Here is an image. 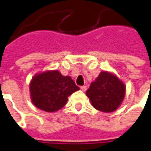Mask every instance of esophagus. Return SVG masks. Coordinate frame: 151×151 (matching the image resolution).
Instances as JSON below:
<instances>
[{
    "instance_id": "34e87169",
    "label": "esophagus",
    "mask_w": 151,
    "mask_h": 151,
    "mask_svg": "<svg viewBox=\"0 0 151 151\" xmlns=\"http://www.w3.org/2000/svg\"><path fill=\"white\" fill-rule=\"evenodd\" d=\"M81 91H85L87 90V87L85 86V85H84V86H81Z\"/></svg>"
}]
</instances>
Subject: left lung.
Listing matches in <instances>:
<instances>
[{
  "mask_svg": "<svg viewBox=\"0 0 151 151\" xmlns=\"http://www.w3.org/2000/svg\"><path fill=\"white\" fill-rule=\"evenodd\" d=\"M126 95V84L109 71H101L86 91L92 106L102 112H112L119 107Z\"/></svg>",
  "mask_w": 151,
  "mask_h": 151,
  "instance_id": "left-lung-1",
  "label": "left lung"
}]
</instances>
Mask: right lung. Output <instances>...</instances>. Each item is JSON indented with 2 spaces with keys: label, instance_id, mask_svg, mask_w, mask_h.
<instances>
[{
  "label": "right lung",
  "instance_id": "add662e5",
  "mask_svg": "<svg viewBox=\"0 0 151 151\" xmlns=\"http://www.w3.org/2000/svg\"><path fill=\"white\" fill-rule=\"evenodd\" d=\"M80 90L70 76H63L57 70L36 73L29 84V92L35 107L47 111H58L67 104L68 97Z\"/></svg>",
  "mask_w": 151,
  "mask_h": 151
}]
</instances>
